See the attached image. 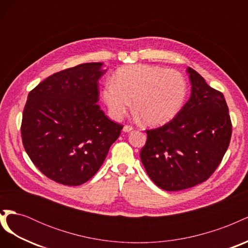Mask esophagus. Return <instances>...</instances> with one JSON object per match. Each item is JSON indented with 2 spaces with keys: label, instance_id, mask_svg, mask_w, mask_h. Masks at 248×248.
Returning <instances> with one entry per match:
<instances>
[{
  "label": "esophagus",
  "instance_id": "obj_1",
  "mask_svg": "<svg viewBox=\"0 0 248 248\" xmlns=\"http://www.w3.org/2000/svg\"><path fill=\"white\" fill-rule=\"evenodd\" d=\"M131 130H133V127L130 126V125H125V126L123 127V131H124V132H129V131H131Z\"/></svg>",
  "mask_w": 248,
  "mask_h": 248
}]
</instances>
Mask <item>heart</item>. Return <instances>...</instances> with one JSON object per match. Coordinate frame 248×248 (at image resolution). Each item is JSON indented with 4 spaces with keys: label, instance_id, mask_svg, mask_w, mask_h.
I'll list each match as a JSON object with an SVG mask.
<instances>
[{
    "label": "heart",
    "instance_id": "1",
    "mask_svg": "<svg viewBox=\"0 0 248 248\" xmlns=\"http://www.w3.org/2000/svg\"><path fill=\"white\" fill-rule=\"evenodd\" d=\"M187 95L183 74L153 65H131L119 69L115 81L104 86L102 97L109 114L121 119L133 106L147 125L169 122L181 109Z\"/></svg>",
    "mask_w": 248,
    "mask_h": 248
}]
</instances>
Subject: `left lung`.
Listing matches in <instances>:
<instances>
[{"instance_id": "1", "label": "left lung", "mask_w": 248, "mask_h": 248, "mask_svg": "<svg viewBox=\"0 0 248 248\" xmlns=\"http://www.w3.org/2000/svg\"><path fill=\"white\" fill-rule=\"evenodd\" d=\"M191 96L170 122L146 130L140 160L148 176L167 191L205 182L218 168L230 145L232 121L221 92L190 67Z\"/></svg>"}]
</instances>
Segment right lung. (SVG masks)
<instances>
[{
  "label": "right lung",
  "instance_id": "obj_1",
  "mask_svg": "<svg viewBox=\"0 0 248 248\" xmlns=\"http://www.w3.org/2000/svg\"><path fill=\"white\" fill-rule=\"evenodd\" d=\"M101 66L85 63L57 72L28 95L22 145L36 168L57 183L78 186L91 179L123 129L97 104Z\"/></svg>",
  "mask_w": 248,
  "mask_h": 248
}]
</instances>
